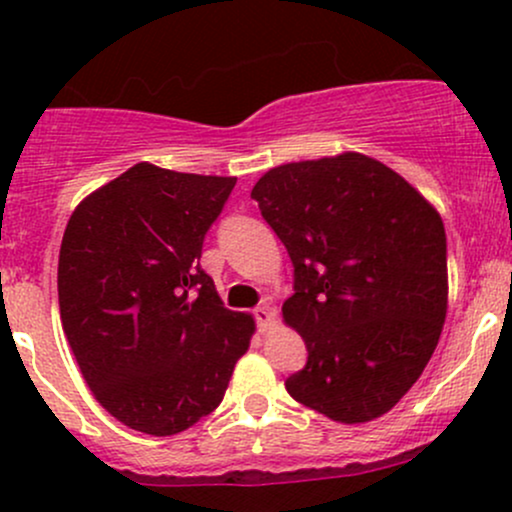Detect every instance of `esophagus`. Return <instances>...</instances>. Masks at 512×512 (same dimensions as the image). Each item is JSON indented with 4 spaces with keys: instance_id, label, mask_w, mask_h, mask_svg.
<instances>
[{
    "instance_id": "1",
    "label": "esophagus",
    "mask_w": 512,
    "mask_h": 512,
    "mask_svg": "<svg viewBox=\"0 0 512 512\" xmlns=\"http://www.w3.org/2000/svg\"><path fill=\"white\" fill-rule=\"evenodd\" d=\"M255 322H257V327H260V330L264 332V330H269V327H272V322H274V317H276V310H274V305H269V303H262L260 308H255Z\"/></svg>"
}]
</instances>
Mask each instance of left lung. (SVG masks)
<instances>
[{"label":"left lung","mask_w":512,"mask_h":512,"mask_svg":"<svg viewBox=\"0 0 512 512\" xmlns=\"http://www.w3.org/2000/svg\"><path fill=\"white\" fill-rule=\"evenodd\" d=\"M250 197L293 262L281 310L308 361L286 390L332 421L378 419L419 380L443 330L448 245L438 211L363 154L272 168Z\"/></svg>","instance_id":"1"}]
</instances>
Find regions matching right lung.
<instances>
[{
    "mask_svg": "<svg viewBox=\"0 0 512 512\" xmlns=\"http://www.w3.org/2000/svg\"><path fill=\"white\" fill-rule=\"evenodd\" d=\"M236 178L137 163L88 195L64 231L60 315L103 409L173 436L221 404L255 320L223 308L199 267Z\"/></svg>",
    "mask_w": 512,
    "mask_h": 512,
    "instance_id": "1",
    "label": "right lung"
}]
</instances>
